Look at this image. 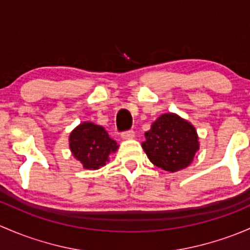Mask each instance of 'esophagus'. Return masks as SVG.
<instances>
[{"label": "esophagus", "mask_w": 250, "mask_h": 250, "mask_svg": "<svg viewBox=\"0 0 250 250\" xmlns=\"http://www.w3.org/2000/svg\"><path fill=\"white\" fill-rule=\"evenodd\" d=\"M122 137L123 138H126V140H130V138H133V137H135V131H133V130L124 131V132L122 133Z\"/></svg>", "instance_id": "obj_1"}]
</instances>
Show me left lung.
<instances>
[{
  "label": "left lung",
  "instance_id": "1",
  "mask_svg": "<svg viewBox=\"0 0 250 250\" xmlns=\"http://www.w3.org/2000/svg\"><path fill=\"white\" fill-rule=\"evenodd\" d=\"M142 146L155 166L176 172L191 164L199 150L195 127L176 114H163L144 133Z\"/></svg>",
  "mask_w": 250,
  "mask_h": 250
}]
</instances>
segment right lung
Instances as JSON below:
<instances>
[{
    "label": "right lung",
    "mask_w": 250,
    "mask_h": 250,
    "mask_svg": "<svg viewBox=\"0 0 250 250\" xmlns=\"http://www.w3.org/2000/svg\"><path fill=\"white\" fill-rule=\"evenodd\" d=\"M69 148L84 168L97 169L106 165L108 156L117 150L118 146L102 126L83 123L71 132Z\"/></svg>",
    "instance_id": "obj_1"
}]
</instances>
